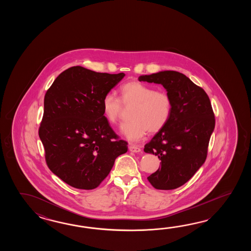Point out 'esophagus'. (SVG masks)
<instances>
[{"mask_svg":"<svg viewBox=\"0 0 251 251\" xmlns=\"http://www.w3.org/2000/svg\"><path fill=\"white\" fill-rule=\"evenodd\" d=\"M129 151H132V152H135V153L142 151V150H141V148H140L139 146H137V145H133V144H131V145L129 146Z\"/></svg>","mask_w":251,"mask_h":251,"instance_id":"34e87169","label":"esophagus"}]
</instances>
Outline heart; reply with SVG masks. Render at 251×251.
Here are the masks:
<instances>
[{"mask_svg": "<svg viewBox=\"0 0 251 251\" xmlns=\"http://www.w3.org/2000/svg\"><path fill=\"white\" fill-rule=\"evenodd\" d=\"M119 93L120 100L112 93L105 95L102 110L107 122L116 125L123 112V106L133 107L129 116L131 120L121 127V133L128 140L136 142L148 131L158 133L165 127L172 112V100L166 91H155L151 86L132 80L121 86Z\"/></svg>", "mask_w": 251, "mask_h": 251, "instance_id": "obj_1", "label": "heart"}]
</instances>
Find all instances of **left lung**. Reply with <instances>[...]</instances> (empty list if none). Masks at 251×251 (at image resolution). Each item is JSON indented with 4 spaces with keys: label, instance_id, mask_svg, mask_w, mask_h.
I'll use <instances>...</instances> for the list:
<instances>
[{
    "label": "left lung",
    "instance_id": "left-lung-1",
    "mask_svg": "<svg viewBox=\"0 0 251 251\" xmlns=\"http://www.w3.org/2000/svg\"><path fill=\"white\" fill-rule=\"evenodd\" d=\"M138 80L161 84L171 96V118L144 145V151L161 160L159 170L147 177L151 186L175 189L188 181L205 161L215 126L211 102L202 88L176 71L142 75Z\"/></svg>",
    "mask_w": 251,
    "mask_h": 251
}]
</instances>
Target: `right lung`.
<instances>
[{"mask_svg":"<svg viewBox=\"0 0 251 251\" xmlns=\"http://www.w3.org/2000/svg\"><path fill=\"white\" fill-rule=\"evenodd\" d=\"M125 75L74 66L60 74L45 95L38 134L46 161L71 187H99L127 151V143L118 138L102 110L103 98Z\"/></svg>","mask_w":251,"mask_h":251,"instance_id":"1","label":"right lung"}]
</instances>
